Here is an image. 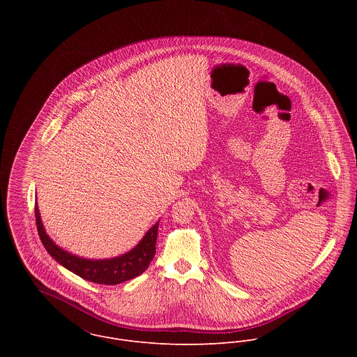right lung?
Masks as SVG:
<instances>
[{
    "label": "right lung",
    "mask_w": 357,
    "mask_h": 357,
    "mask_svg": "<svg viewBox=\"0 0 357 357\" xmlns=\"http://www.w3.org/2000/svg\"><path fill=\"white\" fill-rule=\"evenodd\" d=\"M36 222L40 239L47 249V252L60 265L71 271L73 273L81 276L85 280L99 283V284H119L122 282L130 280L142 275L153 261L155 255V243L158 235L159 221L149 229L140 243L125 255L108 258V259H86L78 255H71L57 245L53 243L50 235H47L45 228L41 221L40 210L36 204Z\"/></svg>",
    "instance_id": "obj_1"
}]
</instances>
